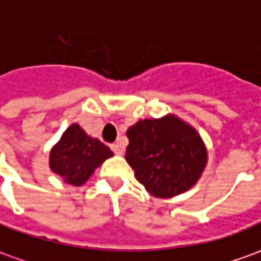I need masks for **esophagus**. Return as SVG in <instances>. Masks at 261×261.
Segmentation results:
<instances>
[{
  "instance_id": "1",
  "label": "esophagus",
  "mask_w": 261,
  "mask_h": 261,
  "mask_svg": "<svg viewBox=\"0 0 261 261\" xmlns=\"http://www.w3.org/2000/svg\"><path fill=\"white\" fill-rule=\"evenodd\" d=\"M111 149H112L115 154H123V146L120 145L119 142H118V143H113L112 146H111Z\"/></svg>"
}]
</instances>
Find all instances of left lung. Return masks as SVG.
<instances>
[{
    "label": "left lung",
    "instance_id": "left-lung-1",
    "mask_svg": "<svg viewBox=\"0 0 261 261\" xmlns=\"http://www.w3.org/2000/svg\"><path fill=\"white\" fill-rule=\"evenodd\" d=\"M125 159L136 180L154 197L169 199L188 192L207 165L200 134L173 113L138 120L127 127Z\"/></svg>",
    "mask_w": 261,
    "mask_h": 261
}]
</instances>
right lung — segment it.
<instances>
[{
  "label": "right lung",
  "mask_w": 261,
  "mask_h": 261,
  "mask_svg": "<svg viewBox=\"0 0 261 261\" xmlns=\"http://www.w3.org/2000/svg\"><path fill=\"white\" fill-rule=\"evenodd\" d=\"M113 153L99 139L86 134L78 123L66 127L49 152V169L72 186H82L95 169Z\"/></svg>",
  "instance_id": "1"
}]
</instances>
